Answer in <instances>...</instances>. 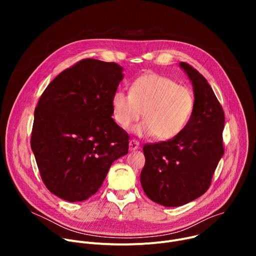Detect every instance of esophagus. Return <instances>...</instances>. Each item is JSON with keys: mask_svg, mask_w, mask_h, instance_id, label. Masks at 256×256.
Returning <instances> with one entry per match:
<instances>
[{"mask_svg": "<svg viewBox=\"0 0 256 256\" xmlns=\"http://www.w3.org/2000/svg\"><path fill=\"white\" fill-rule=\"evenodd\" d=\"M130 151H136L140 149V142L136 140H130Z\"/></svg>", "mask_w": 256, "mask_h": 256, "instance_id": "1", "label": "esophagus"}]
</instances>
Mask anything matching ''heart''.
Listing matches in <instances>:
<instances>
[{
    "instance_id": "1",
    "label": "heart",
    "mask_w": 256,
    "mask_h": 256,
    "mask_svg": "<svg viewBox=\"0 0 256 256\" xmlns=\"http://www.w3.org/2000/svg\"><path fill=\"white\" fill-rule=\"evenodd\" d=\"M112 107L114 118L120 128H130L142 114L144 120L136 126L132 132L167 140L188 126L194 112V96L190 89L173 79L151 72L136 78L130 93L114 91Z\"/></svg>"
}]
</instances>
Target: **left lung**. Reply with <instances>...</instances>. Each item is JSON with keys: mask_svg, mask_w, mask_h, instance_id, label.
Listing matches in <instances>:
<instances>
[{"mask_svg": "<svg viewBox=\"0 0 256 256\" xmlns=\"http://www.w3.org/2000/svg\"><path fill=\"white\" fill-rule=\"evenodd\" d=\"M192 84V116L178 136L144 144L140 184L147 196L165 206H179L202 196L224 154L225 116L212 87L186 62H179Z\"/></svg>", "mask_w": 256, "mask_h": 256, "instance_id": "1", "label": "left lung"}]
</instances>
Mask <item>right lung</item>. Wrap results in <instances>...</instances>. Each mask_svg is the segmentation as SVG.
Here are the masks:
<instances>
[{"label": "right lung", "mask_w": 256, "mask_h": 256, "mask_svg": "<svg viewBox=\"0 0 256 256\" xmlns=\"http://www.w3.org/2000/svg\"><path fill=\"white\" fill-rule=\"evenodd\" d=\"M122 72L116 62L82 60L52 81L35 108L31 149L46 186L62 200L95 194L128 152V134L112 118Z\"/></svg>", "instance_id": "obj_1"}]
</instances>
